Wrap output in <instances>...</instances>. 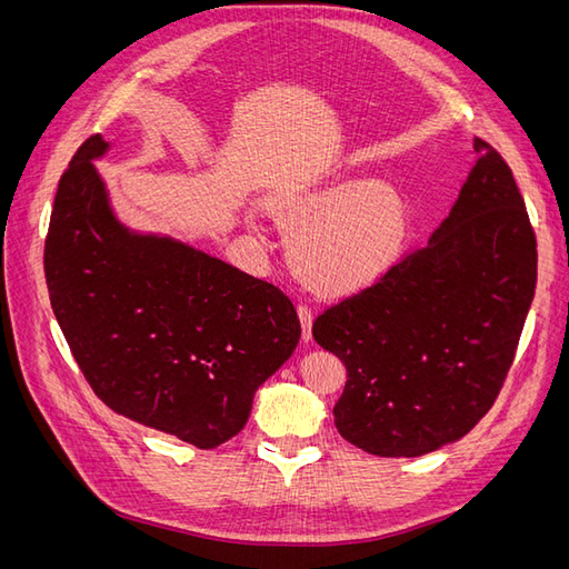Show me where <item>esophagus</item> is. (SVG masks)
I'll list each match as a JSON object with an SVG mask.
<instances>
[{"label": "esophagus", "mask_w": 569, "mask_h": 569, "mask_svg": "<svg viewBox=\"0 0 569 569\" xmlns=\"http://www.w3.org/2000/svg\"><path fill=\"white\" fill-rule=\"evenodd\" d=\"M299 318H301V330H303V341L311 339V327H313V308L308 303L297 306Z\"/></svg>", "instance_id": "obj_1"}]
</instances>
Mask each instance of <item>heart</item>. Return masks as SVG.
I'll list each match as a JSON object with an SVG mask.
<instances>
[{
    "label": "heart",
    "instance_id": "1",
    "mask_svg": "<svg viewBox=\"0 0 569 569\" xmlns=\"http://www.w3.org/2000/svg\"><path fill=\"white\" fill-rule=\"evenodd\" d=\"M270 209L299 222L291 256L303 278L322 291H351L372 282L399 251L406 211L382 182L306 184L274 192Z\"/></svg>",
    "mask_w": 569,
    "mask_h": 569
}]
</instances>
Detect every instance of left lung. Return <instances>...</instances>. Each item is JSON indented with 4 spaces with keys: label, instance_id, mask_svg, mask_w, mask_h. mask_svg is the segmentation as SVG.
<instances>
[{
    "label": "left lung",
    "instance_id": "left-lung-1",
    "mask_svg": "<svg viewBox=\"0 0 569 569\" xmlns=\"http://www.w3.org/2000/svg\"><path fill=\"white\" fill-rule=\"evenodd\" d=\"M477 163L422 247L316 318L347 366L339 435L385 458L460 439L487 416L537 289V234L506 159L475 137Z\"/></svg>",
    "mask_w": 569,
    "mask_h": 569
}]
</instances>
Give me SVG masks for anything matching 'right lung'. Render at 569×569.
<instances>
[{
  "mask_svg": "<svg viewBox=\"0 0 569 569\" xmlns=\"http://www.w3.org/2000/svg\"><path fill=\"white\" fill-rule=\"evenodd\" d=\"M90 134L63 170L44 239L61 332L111 410L216 449L247 425L256 389L297 349L301 322L282 289L111 216Z\"/></svg>",
  "mask_w": 569,
  "mask_h": 569,
  "instance_id": "add662e5",
  "label": "right lung"
}]
</instances>
